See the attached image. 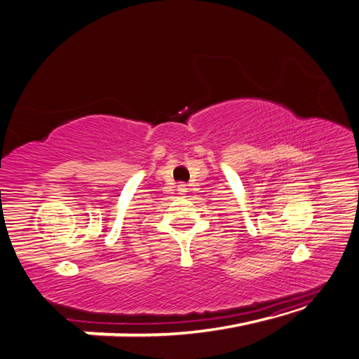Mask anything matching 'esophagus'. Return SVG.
Returning a JSON list of instances; mask_svg holds the SVG:
<instances>
[{
  "label": "esophagus",
  "mask_w": 359,
  "mask_h": 359,
  "mask_svg": "<svg viewBox=\"0 0 359 359\" xmlns=\"http://www.w3.org/2000/svg\"><path fill=\"white\" fill-rule=\"evenodd\" d=\"M177 191H179V194H182V196L187 194V193H188V185H187V184H179V185H177Z\"/></svg>",
  "instance_id": "esophagus-1"
}]
</instances>
